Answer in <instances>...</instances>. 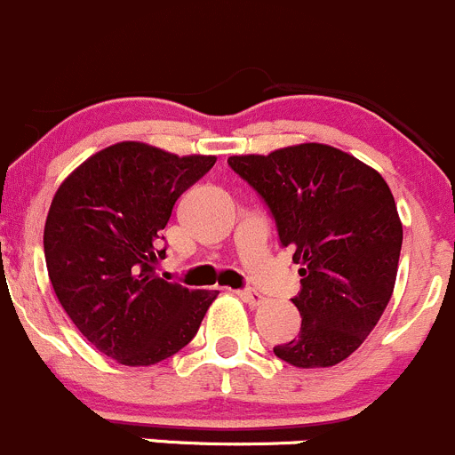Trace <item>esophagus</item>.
<instances>
[{
	"instance_id": "obj_1",
	"label": "esophagus",
	"mask_w": 455,
	"mask_h": 455,
	"mask_svg": "<svg viewBox=\"0 0 455 455\" xmlns=\"http://www.w3.org/2000/svg\"><path fill=\"white\" fill-rule=\"evenodd\" d=\"M238 296H241L243 303H247V305H250V307H259V305L265 303V296L260 294V291H256V290L238 291Z\"/></svg>"
}]
</instances>
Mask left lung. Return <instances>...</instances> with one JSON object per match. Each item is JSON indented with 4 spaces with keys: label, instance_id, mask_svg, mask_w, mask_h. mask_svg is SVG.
I'll list each match as a JSON object with an SVG mask.
<instances>
[{
    "label": "left lung",
    "instance_id": "8db88e82",
    "mask_svg": "<svg viewBox=\"0 0 455 455\" xmlns=\"http://www.w3.org/2000/svg\"><path fill=\"white\" fill-rule=\"evenodd\" d=\"M228 164L265 199L278 236L300 265L294 340L274 347L300 370L331 367L356 352L380 321L398 274L403 223L379 170L325 143Z\"/></svg>",
    "mask_w": 455,
    "mask_h": 455
}]
</instances>
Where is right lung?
I'll return each instance as SVG.
<instances>
[{"instance_id":"1","label":"right lung","mask_w":455,"mask_h":455,"mask_svg":"<svg viewBox=\"0 0 455 455\" xmlns=\"http://www.w3.org/2000/svg\"><path fill=\"white\" fill-rule=\"evenodd\" d=\"M141 141L94 152L61 181L44 226L48 276L76 330L112 361L150 367L195 339L217 290L155 274L159 232L179 196L212 165Z\"/></svg>"}]
</instances>
